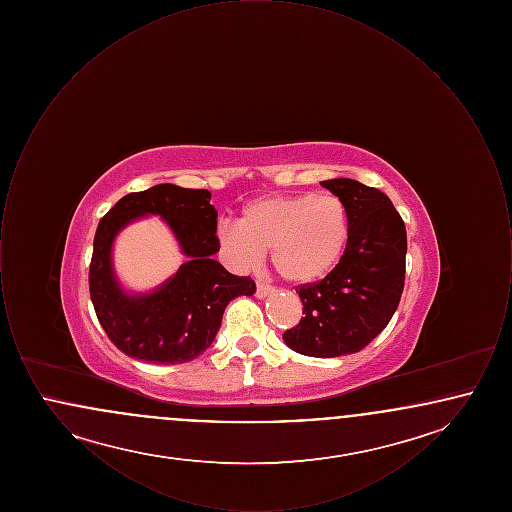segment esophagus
<instances>
[{
	"mask_svg": "<svg viewBox=\"0 0 512 512\" xmlns=\"http://www.w3.org/2000/svg\"><path fill=\"white\" fill-rule=\"evenodd\" d=\"M274 292L276 290L272 286H268L265 282H257V290H255L257 297H267V295H272Z\"/></svg>",
	"mask_w": 512,
	"mask_h": 512,
	"instance_id": "esophagus-1",
	"label": "esophagus"
}]
</instances>
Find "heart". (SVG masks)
Masks as SVG:
<instances>
[{
	"mask_svg": "<svg viewBox=\"0 0 512 512\" xmlns=\"http://www.w3.org/2000/svg\"><path fill=\"white\" fill-rule=\"evenodd\" d=\"M349 242V215L336 195H267L224 222L219 244L236 267H255L270 249L274 270L290 284H313L340 263Z\"/></svg>",
	"mask_w": 512,
	"mask_h": 512,
	"instance_id": "obj_1",
	"label": "heart"
}]
</instances>
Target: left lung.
Wrapping results in <instances>:
<instances>
[{
    "label": "left lung",
    "mask_w": 512,
    "mask_h": 512,
    "mask_svg": "<svg viewBox=\"0 0 512 512\" xmlns=\"http://www.w3.org/2000/svg\"><path fill=\"white\" fill-rule=\"evenodd\" d=\"M349 215V242L322 280L295 288L303 317L284 332L293 351L341 357L365 349L390 322L405 286L407 230L390 197L351 178L320 182Z\"/></svg>",
    "instance_id": "1"
}]
</instances>
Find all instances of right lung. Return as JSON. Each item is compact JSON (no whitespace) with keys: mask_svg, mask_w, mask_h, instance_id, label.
Segmentation results:
<instances>
[{"mask_svg":"<svg viewBox=\"0 0 512 512\" xmlns=\"http://www.w3.org/2000/svg\"><path fill=\"white\" fill-rule=\"evenodd\" d=\"M209 190L159 184L124 195L99 220L90 263V297L107 338L124 355L153 363L194 361L217 336L226 305L253 295L249 276L230 274L213 255L220 249L217 211ZM142 214H161L189 261L157 293L132 298L121 292L110 268L116 232Z\"/></svg>","mask_w":512,"mask_h":512,"instance_id":"right-lung-1","label":"right lung"}]
</instances>
